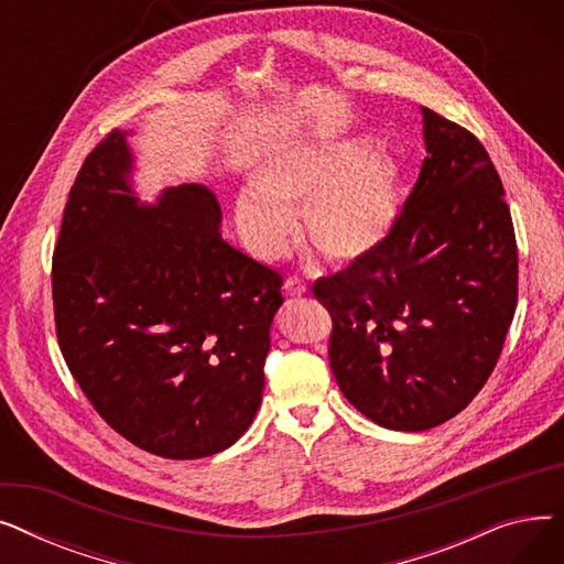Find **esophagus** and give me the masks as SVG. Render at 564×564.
<instances>
[{"label": "esophagus", "mask_w": 564, "mask_h": 564, "mask_svg": "<svg viewBox=\"0 0 564 564\" xmlns=\"http://www.w3.org/2000/svg\"><path fill=\"white\" fill-rule=\"evenodd\" d=\"M283 294L285 297H290V300H294V297H302V294H306V283L302 281V279H285V283H283Z\"/></svg>", "instance_id": "1"}]
</instances>
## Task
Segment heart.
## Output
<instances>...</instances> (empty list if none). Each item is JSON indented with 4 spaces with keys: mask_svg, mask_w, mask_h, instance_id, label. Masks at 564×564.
Returning <instances> with one entry per match:
<instances>
[{
    "mask_svg": "<svg viewBox=\"0 0 564 564\" xmlns=\"http://www.w3.org/2000/svg\"><path fill=\"white\" fill-rule=\"evenodd\" d=\"M402 164L359 141L306 145L264 160L251 189L235 198V221L260 258H276L302 207L306 240L329 262L351 264L377 253L395 228Z\"/></svg>",
    "mask_w": 564,
    "mask_h": 564,
    "instance_id": "b5f03b06",
    "label": "heart"
}]
</instances>
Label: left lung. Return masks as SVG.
<instances>
[{"instance_id": "1", "label": "left lung", "mask_w": 564, "mask_h": 564, "mask_svg": "<svg viewBox=\"0 0 564 564\" xmlns=\"http://www.w3.org/2000/svg\"><path fill=\"white\" fill-rule=\"evenodd\" d=\"M427 158L395 228L313 285L332 313L329 364L372 423L423 432L480 393L517 308V237L485 145L423 107Z\"/></svg>"}]
</instances>
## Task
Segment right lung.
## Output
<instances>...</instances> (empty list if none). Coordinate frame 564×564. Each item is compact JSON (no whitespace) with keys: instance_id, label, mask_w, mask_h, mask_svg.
<instances>
[{"instance_id":"right-lung-1","label":"right lung","mask_w":564,"mask_h":564,"mask_svg":"<svg viewBox=\"0 0 564 564\" xmlns=\"http://www.w3.org/2000/svg\"><path fill=\"white\" fill-rule=\"evenodd\" d=\"M126 132H109L70 187L52 258L58 347L105 423L166 459L226 451L262 400L283 279L221 240L203 185L143 205Z\"/></svg>"}]
</instances>
